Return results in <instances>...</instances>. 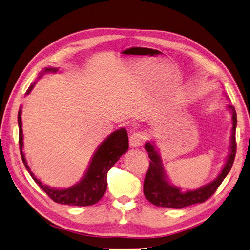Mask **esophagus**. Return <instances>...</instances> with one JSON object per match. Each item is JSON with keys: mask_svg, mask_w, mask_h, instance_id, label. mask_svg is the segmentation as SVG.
Instances as JSON below:
<instances>
[{"mask_svg": "<svg viewBox=\"0 0 250 250\" xmlns=\"http://www.w3.org/2000/svg\"><path fill=\"white\" fill-rule=\"evenodd\" d=\"M145 139H146V136L142 132L133 133L130 136V146L132 148H138V146H140L145 143Z\"/></svg>", "mask_w": 250, "mask_h": 250, "instance_id": "esophagus-1", "label": "esophagus"}]
</instances>
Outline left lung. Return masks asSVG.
I'll return each mask as SVG.
<instances>
[{
    "label": "left lung",
    "instance_id": "left-lung-1",
    "mask_svg": "<svg viewBox=\"0 0 250 250\" xmlns=\"http://www.w3.org/2000/svg\"><path fill=\"white\" fill-rule=\"evenodd\" d=\"M229 110L232 114V135L230 138V152L227 157V161L222 172L213 182L203 186L196 190H190L182 192L180 188L172 186L166 178L164 168L162 165V159L156 151L154 144L146 143L145 149L148 152L150 166L146 172L144 182V193L146 200L151 204L157 207L175 208L182 209L184 207L190 206L198 203H204L208 198L213 195L216 189L227 176L230 169H231L235 153H236V143H235V127H236V112L232 105H228Z\"/></svg>",
    "mask_w": 250,
    "mask_h": 250
}]
</instances>
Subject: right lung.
Masks as SVG:
<instances>
[{
  "label": "right lung",
  "mask_w": 250,
  "mask_h": 250,
  "mask_svg": "<svg viewBox=\"0 0 250 250\" xmlns=\"http://www.w3.org/2000/svg\"><path fill=\"white\" fill-rule=\"evenodd\" d=\"M57 72V68H45V73ZM43 74H40L39 78ZM34 84H31L27 94L33 89ZM18 124H19V146H20V153L22 156L23 164L29 172L30 176L39 185V187L56 203L63 205H73V206H91L101 200L104 195L107 186V172L119 157L125 154L129 149V138L125 129H119L113 132L111 135L104 140L98 150L94 154L91 164L84 177L73 187L68 189H54L43 185L34 173H31L27 166L26 159L23 153V131H22V119H21V108L18 113Z\"/></svg>",
  "instance_id": "1"
}]
</instances>
